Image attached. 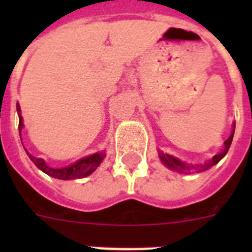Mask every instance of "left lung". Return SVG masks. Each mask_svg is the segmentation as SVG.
Masks as SVG:
<instances>
[{
  "label": "left lung",
  "mask_w": 252,
  "mask_h": 252,
  "mask_svg": "<svg viewBox=\"0 0 252 252\" xmlns=\"http://www.w3.org/2000/svg\"><path fill=\"white\" fill-rule=\"evenodd\" d=\"M235 126H236V124L233 122L232 132H231L230 137H228V139L224 141L223 150L220 151L217 155H215L212 159L209 160V161L204 162V164H198V165L187 164V162L182 161V160H179L178 158L171 157V155H169V154H164V153H161V151H159L160 160H161L162 164H164L165 166H168L169 169H171V170H174V171H178V173H182V174H193V173H201V171L208 170L209 168H212L213 165H216V164H217V162L220 161V160H221L222 158H223L224 155L227 154V151H228V149H230V146H231V142H232L233 133H235Z\"/></svg>",
  "instance_id": "obj_1"
}]
</instances>
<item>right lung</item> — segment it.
I'll use <instances>...</instances> for the list:
<instances>
[{
	"instance_id": "1",
	"label": "right lung",
	"mask_w": 252,
	"mask_h": 252,
	"mask_svg": "<svg viewBox=\"0 0 252 252\" xmlns=\"http://www.w3.org/2000/svg\"><path fill=\"white\" fill-rule=\"evenodd\" d=\"M17 113H19V131H20V137H21V130L24 127V124H22V116L20 113V104L17 103L16 106ZM26 151V149H25ZM26 154L29 155L30 160L34 162L35 165L43 170L45 174L50 175L53 178H57V179L62 180H69V179H78V178H84L87 175L92 174L95 169L98 168L99 164L102 162L103 158L106 157L104 153H95L93 155H90V157H86L83 159H79L78 161H75L74 164H70L68 166H64V168H51L45 162V160L41 159V158H36L34 155H31L29 151H26Z\"/></svg>"
}]
</instances>
